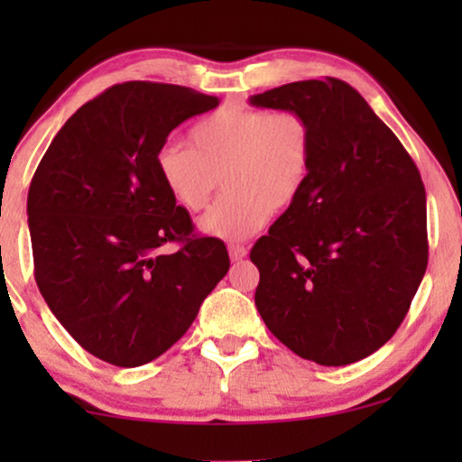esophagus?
Listing matches in <instances>:
<instances>
[{"label": "esophagus", "instance_id": "esophagus-1", "mask_svg": "<svg viewBox=\"0 0 462 462\" xmlns=\"http://www.w3.org/2000/svg\"><path fill=\"white\" fill-rule=\"evenodd\" d=\"M248 254V250H245V245H239V244H231L229 245V256L231 261H242V258Z\"/></svg>", "mask_w": 462, "mask_h": 462}]
</instances>
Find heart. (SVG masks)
I'll use <instances>...</instances> for the list:
<instances>
[{
  "label": "heart",
  "mask_w": 462,
  "mask_h": 462,
  "mask_svg": "<svg viewBox=\"0 0 462 462\" xmlns=\"http://www.w3.org/2000/svg\"><path fill=\"white\" fill-rule=\"evenodd\" d=\"M191 147L166 143L155 168L176 204L199 212L223 180L225 195L199 218V231L242 242L275 212L290 210L311 179L315 132L294 109L225 105L189 132Z\"/></svg>",
  "instance_id": "b5f03b06"
}]
</instances>
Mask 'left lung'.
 Instances as JSON below:
<instances>
[{"instance_id":"obj_1","label":"left lung","mask_w":462,"mask_h":462,"mask_svg":"<svg viewBox=\"0 0 462 462\" xmlns=\"http://www.w3.org/2000/svg\"><path fill=\"white\" fill-rule=\"evenodd\" d=\"M294 109L315 132L311 179L254 244V302L275 338L319 365H346L387 343L427 269L420 172L362 94L337 78L250 98Z\"/></svg>"}]
</instances>
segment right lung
<instances>
[{"instance_id":"obj_1","label":"right lung","mask_w":462,"mask_h":462,"mask_svg":"<svg viewBox=\"0 0 462 462\" xmlns=\"http://www.w3.org/2000/svg\"><path fill=\"white\" fill-rule=\"evenodd\" d=\"M218 106L191 88L125 81L79 106L29 187L37 288L94 357L136 368L166 353L229 271L162 185L157 149L185 119ZM179 243L166 253L162 245Z\"/></svg>"}]
</instances>
